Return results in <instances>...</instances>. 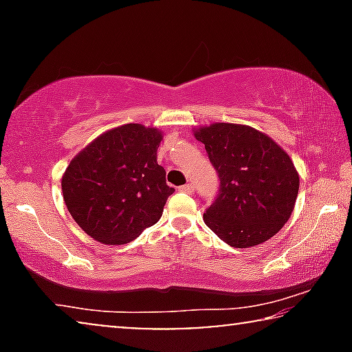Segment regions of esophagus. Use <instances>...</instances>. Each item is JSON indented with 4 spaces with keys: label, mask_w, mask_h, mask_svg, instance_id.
<instances>
[{
    "label": "esophagus",
    "mask_w": 352,
    "mask_h": 352,
    "mask_svg": "<svg viewBox=\"0 0 352 352\" xmlns=\"http://www.w3.org/2000/svg\"><path fill=\"white\" fill-rule=\"evenodd\" d=\"M177 190H179V192H186V194H194V186H192V184L181 186Z\"/></svg>",
    "instance_id": "obj_1"
}]
</instances>
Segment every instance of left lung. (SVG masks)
<instances>
[{
    "label": "left lung",
    "instance_id": "left-lung-1",
    "mask_svg": "<svg viewBox=\"0 0 352 352\" xmlns=\"http://www.w3.org/2000/svg\"><path fill=\"white\" fill-rule=\"evenodd\" d=\"M221 179L219 195L204 221L234 248L266 242L295 208L300 175L288 153L248 124L213 123L194 128Z\"/></svg>",
    "mask_w": 352,
    "mask_h": 352
}]
</instances>
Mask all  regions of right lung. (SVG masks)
<instances>
[{"label":"right lung","instance_id":"add662e5","mask_svg":"<svg viewBox=\"0 0 352 352\" xmlns=\"http://www.w3.org/2000/svg\"><path fill=\"white\" fill-rule=\"evenodd\" d=\"M160 129L126 123L89 142L62 175V195L75 223L105 245H124L162 218L175 189L158 165Z\"/></svg>","mask_w":352,"mask_h":352}]
</instances>
